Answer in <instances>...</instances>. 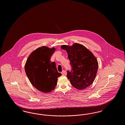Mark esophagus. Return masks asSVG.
Returning a JSON list of instances; mask_svg holds the SVG:
<instances>
[{"mask_svg":"<svg viewBox=\"0 0 125 125\" xmlns=\"http://www.w3.org/2000/svg\"><path fill=\"white\" fill-rule=\"evenodd\" d=\"M61 73H62V75H65L66 74V72L65 71V70H63V71L61 72Z\"/></svg>","mask_w":125,"mask_h":125,"instance_id":"esophagus-1","label":"esophagus"}]
</instances>
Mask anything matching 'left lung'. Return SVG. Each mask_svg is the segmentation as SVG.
I'll use <instances>...</instances> for the list:
<instances>
[{
	"mask_svg": "<svg viewBox=\"0 0 125 125\" xmlns=\"http://www.w3.org/2000/svg\"><path fill=\"white\" fill-rule=\"evenodd\" d=\"M61 48L67 52L71 71L67 77L72 85L78 89H85L93 83L98 67L95 56L84 45L75 43L72 46L63 45Z\"/></svg>",
	"mask_w": 125,
	"mask_h": 125,
	"instance_id": "8db88e82",
	"label": "left lung"
}]
</instances>
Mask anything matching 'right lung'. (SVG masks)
<instances>
[{"label":"right lung","mask_w":125,"mask_h":125,"mask_svg":"<svg viewBox=\"0 0 125 125\" xmlns=\"http://www.w3.org/2000/svg\"><path fill=\"white\" fill-rule=\"evenodd\" d=\"M55 51L54 47L38 48L31 52L25 65V71L32 85L42 92H51L56 87L59 73L55 62L51 57Z\"/></svg>","instance_id":"add662e5"}]
</instances>
